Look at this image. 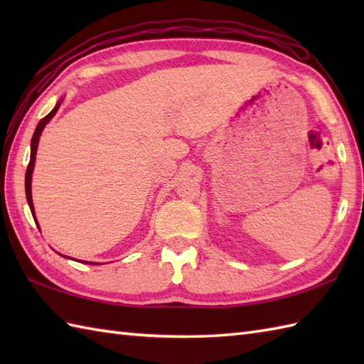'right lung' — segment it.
<instances>
[{"mask_svg": "<svg viewBox=\"0 0 364 364\" xmlns=\"http://www.w3.org/2000/svg\"><path fill=\"white\" fill-rule=\"evenodd\" d=\"M60 106V102L54 106V109L48 114L45 115V117L38 122V125L34 131L33 134V139H31V159H29V164H28V168H26V176H25V189H26V200H28V205L31 208V213L34 214V205H33V196H31V176H33V170H34V161H36V153H37V145H38V139H41V134H42V129L45 128L46 123H48L51 120V117L54 114L58 112ZM34 220H36V215H33ZM38 227V225H37Z\"/></svg>", "mask_w": 364, "mask_h": 364, "instance_id": "1", "label": "right lung"}]
</instances>
